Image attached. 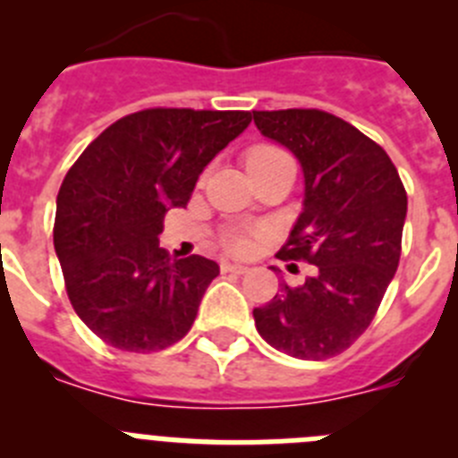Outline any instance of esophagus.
<instances>
[{
	"instance_id": "obj_1",
	"label": "esophagus",
	"mask_w": 458,
	"mask_h": 458,
	"mask_svg": "<svg viewBox=\"0 0 458 458\" xmlns=\"http://www.w3.org/2000/svg\"><path fill=\"white\" fill-rule=\"evenodd\" d=\"M222 273H236V275H242V273H248V266H242V264H229V261H225V264H222Z\"/></svg>"
}]
</instances>
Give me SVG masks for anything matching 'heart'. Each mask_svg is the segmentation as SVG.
I'll list each match as a JSON object with an SVG mask.
<instances>
[{"mask_svg":"<svg viewBox=\"0 0 458 458\" xmlns=\"http://www.w3.org/2000/svg\"><path fill=\"white\" fill-rule=\"evenodd\" d=\"M279 163H291V157L286 156L282 148L277 147H257L250 151L248 156V169L250 172H257L261 167H270V165ZM252 236L254 232H245V229H236L226 236V248L236 254H245L250 248H252Z\"/></svg>","mask_w":458,"mask_h":458,"instance_id":"b5f03b06","label":"heart"}]
</instances>
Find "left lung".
Listing matches in <instances>:
<instances>
[{
    "mask_svg": "<svg viewBox=\"0 0 458 458\" xmlns=\"http://www.w3.org/2000/svg\"><path fill=\"white\" fill-rule=\"evenodd\" d=\"M261 135L302 167L305 199L279 259L310 261L305 284H279L254 307L259 335L282 353L326 360L346 351L376 317L402 257L408 197L390 156L321 109L254 112Z\"/></svg>",
    "mask_w": 458,
    "mask_h": 458,
    "instance_id": "8db88e82",
    "label": "left lung"
}]
</instances>
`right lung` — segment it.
I'll return each mask as SVG.
<instances>
[{"label":"right lung","mask_w":458,"mask_h":458,"mask_svg":"<svg viewBox=\"0 0 458 458\" xmlns=\"http://www.w3.org/2000/svg\"><path fill=\"white\" fill-rule=\"evenodd\" d=\"M252 121L250 112L141 109L112 123L68 169L55 250L72 310L105 344L163 351L192 327L220 266L157 245L165 213L185 208L206 165Z\"/></svg>","instance_id":"obj_1"}]
</instances>
